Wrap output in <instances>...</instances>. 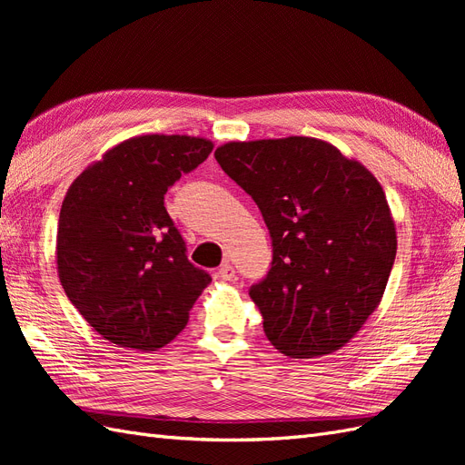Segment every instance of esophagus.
<instances>
[{"label":"esophagus","instance_id":"34e87169","mask_svg":"<svg viewBox=\"0 0 465 465\" xmlns=\"http://www.w3.org/2000/svg\"><path fill=\"white\" fill-rule=\"evenodd\" d=\"M219 277L221 279H224V281H232L234 279V267L229 263V262H224L221 267H219Z\"/></svg>","mask_w":465,"mask_h":465}]
</instances>
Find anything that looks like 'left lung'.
I'll use <instances>...</instances> for the list:
<instances>
[{"label": "left lung", "instance_id": "left-lung-1", "mask_svg": "<svg viewBox=\"0 0 465 465\" xmlns=\"http://www.w3.org/2000/svg\"><path fill=\"white\" fill-rule=\"evenodd\" d=\"M215 159L270 229L272 270L250 299L291 359L330 355L376 311L396 260V223L376 176L335 145L291 135L229 142Z\"/></svg>", "mask_w": 465, "mask_h": 465}]
</instances>
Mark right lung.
<instances>
[{
	"instance_id": "add662e5",
	"label": "right lung",
	"mask_w": 465,
	"mask_h": 465,
	"mask_svg": "<svg viewBox=\"0 0 465 465\" xmlns=\"http://www.w3.org/2000/svg\"><path fill=\"white\" fill-rule=\"evenodd\" d=\"M211 151L205 137L135 135L69 186L55 236L60 283L110 343L142 351L171 343L211 283L188 262L164 207L166 190Z\"/></svg>"
}]
</instances>
